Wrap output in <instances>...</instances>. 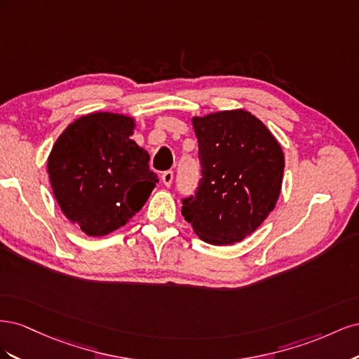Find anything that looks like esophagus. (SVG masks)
Here are the masks:
<instances>
[{"instance_id":"1","label":"esophagus","mask_w":359,"mask_h":359,"mask_svg":"<svg viewBox=\"0 0 359 359\" xmlns=\"http://www.w3.org/2000/svg\"><path fill=\"white\" fill-rule=\"evenodd\" d=\"M161 181H163V184H165L166 187H170L172 182H173V172L172 170H166L161 175Z\"/></svg>"}]
</instances>
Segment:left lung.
I'll return each mask as SVG.
<instances>
[{"instance_id": "left-lung-1", "label": "left lung", "mask_w": 359, "mask_h": 359, "mask_svg": "<svg viewBox=\"0 0 359 359\" xmlns=\"http://www.w3.org/2000/svg\"><path fill=\"white\" fill-rule=\"evenodd\" d=\"M202 178L198 193L182 202V215L202 241H243L276 208L285 154L269 128L245 109L191 118Z\"/></svg>"}]
</instances>
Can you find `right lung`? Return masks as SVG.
<instances>
[{"label":"right lung","instance_id":"obj_1","mask_svg":"<svg viewBox=\"0 0 359 359\" xmlns=\"http://www.w3.org/2000/svg\"><path fill=\"white\" fill-rule=\"evenodd\" d=\"M135 130L132 116L91 112L69 124L50 149L53 196L88 236L109 235L128 223L158 182L149 154L132 139Z\"/></svg>","mask_w":359,"mask_h":359}]
</instances>
